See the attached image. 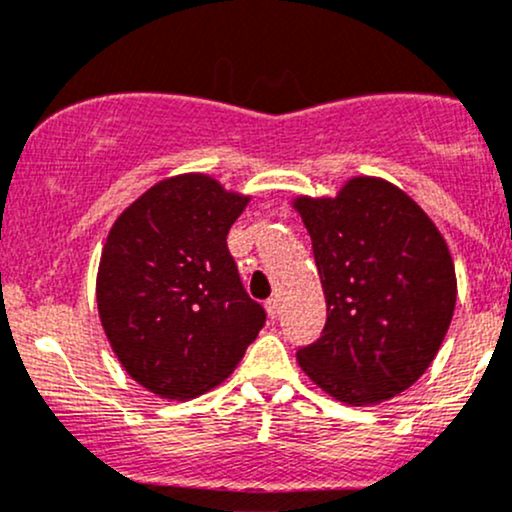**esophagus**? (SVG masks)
<instances>
[{
	"label": "esophagus",
	"instance_id": "34e87169",
	"mask_svg": "<svg viewBox=\"0 0 512 512\" xmlns=\"http://www.w3.org/2000/svg\"><path fill=\"white\" fill-rule=\"evenodd\" d=\"M264 308H267V315L272 317V320H276V317H279V313H281V305H279V301H276V298H269V301L264 303Z\"/></svg>",
	"mask_w": 512,
	"mask_h": 512
}]
</instances>
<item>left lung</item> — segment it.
Segmentation results:
<instances>
[{"instance_id": "left-lung-1", "label": "left lung", "mask_w": 512, "mask_h": 512, "mask_svg": "<svg viewBox=\"0 0 512 512\" xmlns=\"http://www.w3.org/2000/svg\"><path fill=\"white\" fill-rule=\"evenodd\" d=\"M293 207L327 301L325 330L298 349V363L351 407L399 395L431 366L455 310V267L436 223L380 178H354L334 199L298 197Z\"/></svg>"}]
</instances>
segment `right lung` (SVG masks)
<instances>
[{
	"label": "right lung",
	"instance_id": "add662e5",
	"mask_svg": "<svg viewBox=\"0 0 512 512\" xmlns=\"http://www.w3.org/2000/svg\"><path fill=\"white\" fill-rule=\"evenodd\" d=\"M248 199L187 173L158 182L110 228L98 313L122 368L154 395L211 390L264 327L267 313L248 296L226 245Z\"/></svg>",
	"mask_w": 512,
	"mask_h": 512
}]
</instances>
